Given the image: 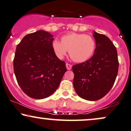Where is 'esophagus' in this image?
Returning <instances> with one entry per match:
<instances>
[{
	"label": "esophagus",
	"mask_w": 131,
	"mask_h": 131,
	"mask_svg": "<svg viewBox=\"0 0 131 131\" xmlns=\"http://www.w3.org/2000/svg\"><path fill=\"white\" fill-rule=\"evenodd\" d=\"M66 67H67V70H70L71 69V68H72V65H71V64H70L67 63V64H66Z\"/></svg>",
	"instance_id": "1"
}]
</instances>
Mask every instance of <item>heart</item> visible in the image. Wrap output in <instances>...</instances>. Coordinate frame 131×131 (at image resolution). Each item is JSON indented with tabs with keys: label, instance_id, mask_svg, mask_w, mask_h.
<instances>
[{
	"label": "heart",
	"instance_id": "1",
	"mask_svg": "<svg viewBox=\"0 0 131 131\" xmlns=\"http://www.w3.org/2000/svg\"><path fill=\"white\" fill-rule=\"evenodd\" d=\"M52 48L55 55L63 58L69 50V55L75 62L83 63L91 58L95 49L94 39L89 35L71 33L61 37V41L54 40Z\"/></svg>",
	"mask_w": 131,
	"mask_h": 131
}]
</instances>
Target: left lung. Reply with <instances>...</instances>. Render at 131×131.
Segmentation results:
<instances>
[{
    "mask_svg": "<svg viewBox=\"0 0 131 131\" xmlns=\"http://www.w3.org/2000/svg\"><path fill=\"white\" fill-rule=\"evenodd\" d=\"M93 36L96 44L93 56L72 67L75 91L89 101L98 100L108 94L115 83L119 67L117 50L110 39L95 31Z\"/></svg>",
    "mask_w": 131,
    "mask_h": 131,
    "instance_id": "1",
    "label": "left lung"
}]
</instances>
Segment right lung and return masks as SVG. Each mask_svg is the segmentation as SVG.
<instances>
[{"instance_id": "right-lung-1", "label": "right lung", "mask_w": 131, "mask_h": 131, "mask_svg": "<svg viewBox=\"0 0 131 131\" xmlns=\"http://www.w3.org/2000/svg\"><path fill=\"white\" fill-rule=\"evenodd\" d=\"M53 36L43 30L25 36L16 46L13 69L22 91L35 99L54 93L67 71L52 48Z\"/></svg>"}]
</instances>
